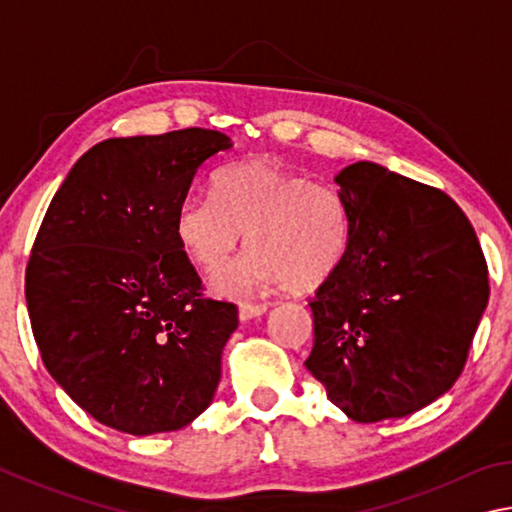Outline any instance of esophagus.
<instances>
[{
    "label": "esophagus",
    "instance_id": "obj_1",
    "mask_svg": "<svg viewBox=\"0 0 512 512\" xmlns=\"http://www.w3.org/2000/svg\"><path fill=\"white\" fill-rule=\"evenodd\" d=\"M268 305L266 302H241L239 305V318L241 320H250V318H257L266 314Z\"/></svg>",
    "mask_w": 512,
    "mask_h": 512
}]
</instances>
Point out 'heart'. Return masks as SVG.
<instances>
[{
    "label": "heart",
    "mask_w": 512,
    "mask_h": 512,
    "mask_svg": "<svg viewBox=\"0 0 512 512\" xmlns=\"http://www.w3.org/2000/svg\"><path fill=\"white\" fill-rule=\"evenodd\" d=\"M253 248L214 280L239 298L282 284L305 293L323 287L345 262L350 216L332 187L271 160H241L214 178V196L189 194L178 205L176 239L189 262L216 273L244 244Z\"/></svg>",
    "instance_id": "b5f03b06"
}]
</instances>
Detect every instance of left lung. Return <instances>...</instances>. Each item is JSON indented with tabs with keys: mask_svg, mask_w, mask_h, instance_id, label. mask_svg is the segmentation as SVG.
<instances>
[{
	"mask_svg": "<svg viewBox=\"0 0 512 512\" xmlns=\"http://www.w3.org/2000/svg\"><path fill=\"white\" fill-rule=\"evenodd\" d=\"M334 180L350 248L309 302L305 366L350 420L404 418L463 372L488 305V266L472 223L440 189L375 162Z\"/></svg>",
	"mask_w": 512,
	"mask_h": 512,
	"instance_id": "obj_1",
	"label": "left lung"
}]
</instances>
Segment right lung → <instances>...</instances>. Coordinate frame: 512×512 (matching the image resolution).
<instances>
[{"mask_svg":"<svg viewBox=\"0 0 512 512\" xmlns=\"http://www.w3.org/2000/svg\"><path fill=\"white\" fill-rule=\"evenodd\" d=\"M230 146L207 128L112 137L51 198L27 266L31 329L49 375L106 427L183 429L216 393L239 311L203 298L173 223Z\"/></svg>","mask_w":512,"mask_h":512,"instance_id":"1","label":"right lung"}]
</instances>
